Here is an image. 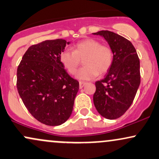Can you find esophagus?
<instances>
[{"mask_svg": "<svg viewBox=\"0 0 159 159\" xmlns=\"http://www.w3.org/2000/svg\"><path fill=\"white\" fill-rule=\"evenodd\" d=\"M85 85H86V83H84V82H80V89H83Z\"/></svg>", "mask_w": 159, "mask_h": 159, "instance_id": "esophagus-1", "label": "esophagus"}]
</instances>
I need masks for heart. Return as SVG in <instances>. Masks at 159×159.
I'll return each instance as SVG.
<instances>
[{
  "mask_svg": "<svg viewBox=\"0 0 159 159\" xmlns=\"http://www.w3.org/2000/svg\"><path fill=\"white\" fill-rule=\"evenodd\" d=\"M85 66L76 74L80 80H89L96 77L100 73L105 74L113 62V51L109 46L94 39H87L74 45V50L66 49L60 55V60L70 74L77 71L81 60Z\"/></svg>",
  "mask_w": 159,
  "mask_h": 159,
  "instance_id": "heart-1",
  "label": "heart"
}]
</instances>
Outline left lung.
I'll list each match as a JSON object with an SVG mask.
<instances>
[{
	"label": "left lung",
	"instance_id": "8db88e82",
	"mask_svg": "<svg viewBox=\"0 0 159 159\" xmlns=\"http://www.w3.org/2000/svg\"><path fill=\"white\" fill-rule=\"evenodd\" d=\"M94 35L103 37L113 51V62L104 79L95 83L93 100L100 115L117 119L127 111L135 98L140 83V61L135 48L124 37L108 30Z\"/></svg>",
	"mask_w": 159,
	"mask_h": 159
}]
</instances>
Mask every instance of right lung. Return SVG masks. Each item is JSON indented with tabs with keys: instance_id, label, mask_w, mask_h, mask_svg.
<instances>
[{
	"instance_id": "1",
	"label": "right lung",
	"mask_w": 159,
	"mask_h": 159,
	"mask_svg": "<svg viewBox=\"0 0 159 159\" xmlns=\"http://www.w3.org/2000/svg\"><path fill=\"white\" fill-rule=\"evenodd\" d=\"M70 42L46 40L28 48L17 70V89L33 117L48 126H59L70 117L79 82L61 62V53Z\"/></svg>"
}]
</instances>
